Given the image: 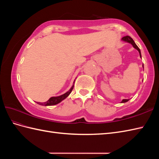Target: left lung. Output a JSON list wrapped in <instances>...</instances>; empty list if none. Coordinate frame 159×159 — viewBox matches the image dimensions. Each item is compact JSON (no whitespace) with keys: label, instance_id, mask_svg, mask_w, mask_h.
Returning a JSON list of instances; mask_svg holds the SVG:
<instances>
[{"label":"left lung","instance_id":"1","mask_svg":"<svg viewBox=\"0 0 159 159\" xmlns=\"http://www.w3.org/2000/svg\"><path fill=\"white\" fill-rule=\"evenodd\" d=\"M121 39L123 40V41H124V42H128V43H131L132 45L133 46V47L135 49H137L138 51H139V55H140V57L141 58V51H140V49L139 48V47H138L137 45H136V43H134V40L132 39L130 36H125V37H123L122 38H121ZM129 100L128 99H124L122 101H121V102H128V101Z\"/></svg>","mask_w":159,"mask_h":159}]
</instances>
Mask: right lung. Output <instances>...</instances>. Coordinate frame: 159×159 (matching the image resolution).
Masks as SVG:
<instances>
[{
    "mask_svg": "<svg viewBox=\"0 0 159 159\" xmlns=\"http://www.w3.org/2000/svg\"><path fill=\"white\" fill-rule=\"evenodd\" d=\"M73 88H74V85L72 87H71V89L68 91V92H67L66 93L63 94V95H61V96H57V97H51L48 101H47V102H43V103L37 102V103L40 104V105H45V106L55 105V104L61 102L62 100H63L64 99L66 98L70 95V93L72 92Z\"/></svg>",
    "mask_w": 159,
    "mask_h": 159,
    "instance_id": "obj_1",
    "label": "right lung"
}]
</instances>
